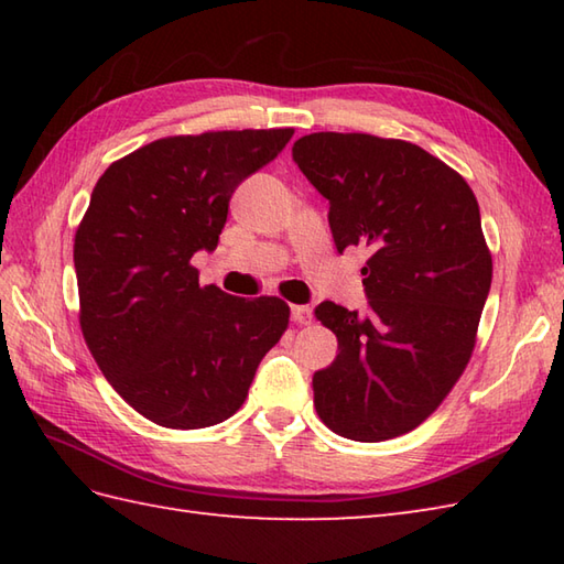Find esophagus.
I'll return each mask as SVG.
<instances>
[{
  "mask_svg": "<svg viewBox=\"0 0 564 564\" xmlns=\"http://www.w3.org/2000/svg\"><path fill=\"white\" fill-rule=\"evenodd\" d=\"M291 319L297 322V325H310V322H313V310H310L307 305H293Z\"/></svg>",
  "mask_w": 564,
  "mask_h": 564,
  "instance_id": "34e87169",
  "label": "esophagus"
}]
</instances>
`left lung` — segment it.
Segmentation results:
<instances>
[{
	"mask_svg": "<svg viewBox=\"0 0 564 564\" xmlns=\"http://www.w3.org/2000/svg\"><path fill=\"white\" fill-rule=\"evenodd\" d=\"M293 160L329 200L337 251L366 247L368 313L325 301L339 354L313 376L334 434L376 443L416 429L458 382L492 285L480 206L465 178L404 140L313 133Z\"/></svg>",
	"mask_w": 564,
	"mask_h": 564,
	"instance_id": "obj_1",
	"label": "left lung"
}]
</instances>
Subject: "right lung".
<instances>
[{"label": "right lung", "mask_w": 564, "mask_h": 564, "mask_svg": "<svg viewBox=\"0 0 564 564\" xmlns=\"http://www.w3.org/2000/svg\"><path fill=\"white\" fill-rule=\"evenodd\" d=\"M293 128L154 140L113 162L75 235L79 325L113 390L150 422L203 429L242 406L289 327L281 297L198 285L235 188L279 158Z\"/></svg>", "instance_id": "1"}]
</instances>
